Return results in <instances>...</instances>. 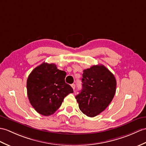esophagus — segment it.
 Returning <instances> with one entry per match:
<instances>
[{"mask_svg":"<svg viewBox=\"0 0 146 146\" xmlns=\"http://www.w3.org/2000/svg\"><path fill=\"white\" fill-rule=\"evenodd\" d=\"M71 86H72V88H73L74 90V89H75V84H72V85H71Z\"/></svg>","mask_w":146,"mask_h":146,"instance_id":"1","label":"esophagus"}]
</instances>
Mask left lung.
<instances>
[{"mask_svg": "<svg viewBox=\"0 0 146 146\" xmlns=\"http://www.w3.org/2000/svg\"><path fill=\"white\" fill-rule=\"evenodd\" d=\"M82 90L76 96L81 112L87 116L100 114L113 100L116 90L114 74L103 65L83 70Z\"/></svg>", "mask_w": 146, "mask_h": 146, "instance_id": "left-lung-1", "label": "left lung"}]
</instances>
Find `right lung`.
Listing matches in <instances>:
<instances>
[{
  "mask_svg": "<svg viewBox=\"0 0 146 146\" xmlns=\"http://www.w3.org/2000/svg\"><path fill=\"white\" fill-rule=\"evenodd\" d=\"M65 71L57 68L54 63L43 62L29 74L27 81V95L30 104L39 114H53L73 90L65 83Z\"/></svg>",
  "mask_w": 146,
  "mask_h": 146,
  "instance_id": "obj_1",
  "label": "right lung"
}]
</instances>
